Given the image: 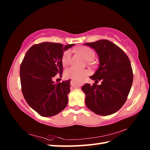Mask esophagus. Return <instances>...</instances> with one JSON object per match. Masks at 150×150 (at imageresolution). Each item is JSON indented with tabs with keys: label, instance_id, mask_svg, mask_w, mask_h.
<instances>
[{
	"label": "esophagus",
	"instance_id": "34e87169",
	"mask_svg": "<svg viewBox=\"0 0 150 150\" xmlns=\"http://www.w3.org/2000/svg\"><path fill=\"white\" fill-rule=\"evenodd\" d=\"M70 84L71 87H75V88H77V87H81V86L83 84V82H75V81L72 80V81H71Z\"/></svg>",
	"mask_w": 150,
	"mask_h": 150
}]
</instances>
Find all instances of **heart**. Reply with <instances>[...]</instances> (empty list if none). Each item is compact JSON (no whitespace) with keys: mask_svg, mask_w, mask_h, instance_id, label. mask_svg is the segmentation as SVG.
<instances>
[{"mask_svg":"<svg viewBox=\"0 0 150 150\" xmlns=\"http://www.w3.org/2000/svg\"><path fill=\"white\" fill-rule=\"evenodd\" d=\"M77 52L88 63H91L95 57V52L88 47L84 46L79 48ZM62 62L63 65L65 67L70 64L71 62V52L70 50H67L63 53ZM89 71L87 69H79L75 67H70L65 71L64 75L66 79L79 81L89 75Z\"/></svg>","mask_w":150,"mask_h":150,"instance_id":"1","label":"heart"}]
</instances>
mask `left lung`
<instances>
[{"instance_id": "left-lung-1", "label": "left lung", "mask_w": 150, "mask_h": 150, "mask_svg": "<svg viewBox=\"0 0 150 150\" xmlns=\"http://www.w3.org/2000/svg\"><path fill=\"white\" fill-rule=\"evenodd\" d=\"M85 45L95 50L100 60L99 67L90 78L102 81L100 85L86 83L81 88L86 106L98 115H112L125 103L132 85L130 61L121 48L107 40Z\"/></svg>"}]
</instances>
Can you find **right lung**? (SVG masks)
<instances>
[{
    "instance_id": "right-lung-1",
    "label": "right lung",
    "mask_w": 150,
    "mask_h": 150,
    "mask_svg": "<svg viewBox=\"0 0 150 150\" xmlns=\"http://www.w3.org/2000/svg\"><path fill=\"white\" fill-rule=\"evenodd\" d=\"M74 44H34L22 60L20 69L22 92L27 103L40 116L57 115L67 105L71 80L55 84L52 79L57 74L62 76L63 52Z\"/></svg>"
}]
</instances>
